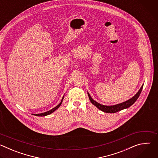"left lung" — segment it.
<instances>
[{"label":"left lung","mask_w":158,"mask_h":158,"mask_svg":"<svg viewBox=\"0 0 158 158\" xmlns=\"http://www.w3.org/2000/svg\"><path fill=\"white\" fill-rule=\"evenodd\" d=\"M143 87V85H142L141 87L140 88V89L139 90L138 92L136 94H135L132 98L129 99V100H127L125 102H123L122 103L115 104V105H112V106H105V105H102L101 104H99V102L94 101L91 97V96H90L89 93H87V94H88L90 101H91V103L93 105H94L96 107H98L99 110L103 111L104 112H106V113H115V112H117L119 110H123L124 109H127V108L129 107L135 102H136V100L138 99V98H139V95H140V94L142 91Z\"/></svg>","instance_id":"8db88e82"}]
</instances>
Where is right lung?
Segmentation results:
<instances>
[{
    "mask_svg": "<svg viewBox=\"0 0 158 158\" xmlns=\"http://www.w3.org/2000/svg\"><path fill=\"white\" fill-rule=\"evenodd\" d=\"M64 96H63V98H62V99L60 102L57 106H56L55 107H54L53 109H51V110H48V111H47V112H43V113H40V114H32V115H34V116H48V115H49V114H52L53 112H54L56 110H57V109L60 106V105L62 104V101H63V99H64Z\"/></svg>",
    "mask_w": 158,
    "mask_h": 158,
    "instance_id": "obj_1",
    "label": "right lung"
}]
</instances>
